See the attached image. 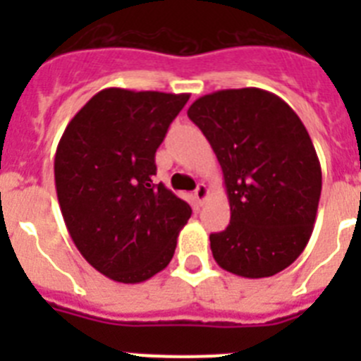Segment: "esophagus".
Returning a JSON list of instances; mask_svg holds the SVG:
<instances>
[{
    "instance_id": "34e87169",
    "label": "esophagus",
    "mask_w": 361,
    "mask_h": 361,
    "mask_svg": "<svg viewBox=\"0 0 361 361\" xmlns=\"http://www.w3.org/2000/svg\"><path fill=\"white\" fill-rule=\"evenodd\" d=\"M208 195H209V190L206 184H199V186H197V190L193 191V197H195V200L199 204H202L204 200L208 199Z\"/></svg>"
}]
</instances>
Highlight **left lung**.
Masks as SVG:
<instances>
[{
	"mask_svg": "<svg viewBox=\"0 0 361 361\" xmlns=\"http://www.w3.org/2000/svg\"><path fill=\"white\" fill-rule=\"evenodd\" d=\"M188 117L219 159L231 209L228 228L209 235L215 262L244 279L291 266L311 238L322 193L320 161L304 123L260 88L204 95Z\"/></svg>",
	"mask_w": 361,
	"mask_h": 361,
	"instance_id": "8db88e82",
	"label": "left lung"
}]
</instances>
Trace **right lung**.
I'll return each instance as SVG.
<instances>
[{"label":"right lung","instance_id":"add662e5","mask_svg":"<svg viewBox=\"0 0 361 361\" xmlns=\"http://www.w3.org/2000/svg\"><path fill=\"white\" fill-rule=\"evenodd\" d=\"M190 94L104 88L73 116L54 159L57 200L86 262L139 283L173 258L190 204L162 183L155 152Z\"/></svg>","mask_w":361,"mask_h":361}]
</instances>
